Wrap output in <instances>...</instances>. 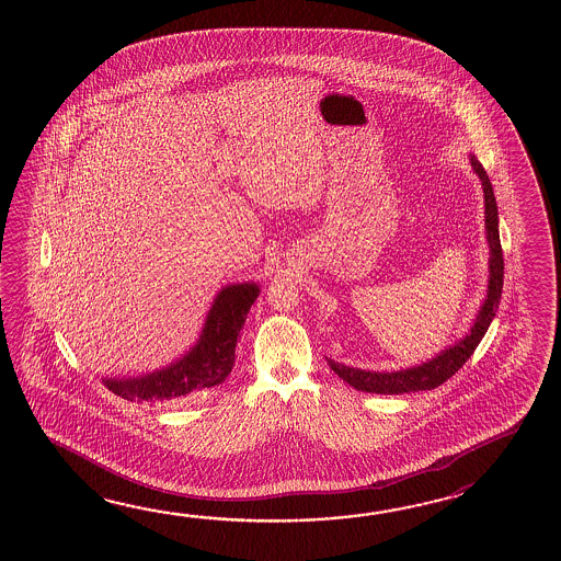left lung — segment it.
I'll return each mask as SVG.
<instances>
[{
	"label": "left lung",
	"instance_id": "left-lung-1",
	"mask_svg": "<svg viewBox=\"0 0 561 561\" xmlns=\"http://www.w3.org/2000/svg\"><path fill=\"white\" fill-rule=\"evenodd\" d=\"M471 168L481 180L483 188V198H485V237L489 244V278L488 295L483 305L479 307L476 314V321L471 324L469 333L463 339H459L455 345L443 348L435 357L399 370H365L357 367H348L343 363H336L333 358L329 360V367L351 387L357 391L377 394H403L417 393V391H431L454 377L457 370L466 365L467 358L473 355L477 345L488 333L489 324L493 321L497 307H500L501 290H503V252H501L500 242V216H497V203L493 186L489 182L485 168L476 156H469Z\"/></svg>",
	"mask_w": 561,
	"mask_h": 561
}]
</instances>
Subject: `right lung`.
Wrapping results in <instances>:
<instances>
[{
  "mask_svg": "<svg viewBox=\"0 0 561 561\" xmlns=\"http://www.w3.org/2000/svg\"><path fill=\"white\" fill-rule=\"evenodd\" d=\"M259 293L256 283L222 286L191 351L140 377H106L104 387L128 401L172 403L220 385L232 370L240 329Z\"/></svg>",
  "mask_w": 561,
  "mask_h": 561,
  "instance_id": "add662e5",
  "label": "right lung"
}]
</instances>
